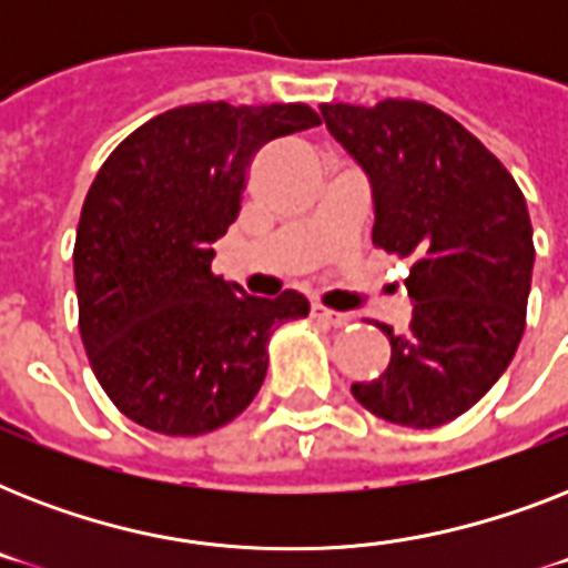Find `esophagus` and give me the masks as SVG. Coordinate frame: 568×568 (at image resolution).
Here are the masks:
<instances>
[{
	"instance_id": "obj_1",
	"label": "esophagus",
	"mask_w": 568,
	"mask_h": 568,
	"mask_svg": "<svg viewBox=\"0 0 568 568\" xmlns=\"http://www.w3.org/2000/svg\"><path fill=\"white\" fill-rule=\"evenodd\" d=\"M312 315L318 321H327L333 327H345L354 321V315H347V312H336V310H327L324 303H312Z\"/></svg>"
}]
</instances>
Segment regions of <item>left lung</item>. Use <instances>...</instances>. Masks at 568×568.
<instances>
[{"label":"left lung","instance_id":"8db88e82","mask_svg":"<svg viewBox=\"0 0 568 568\" xmlns=\"http://www.w3.org/2000/svg\"><path fill=\"white\" fill-rule=\"evenodd\" d=\"M338 144L368 173L374 247L413 258V321L388 324L392 359L354 383L359 404L404 427H439L480 400L525 333L534 230L510 171L463 123L418 100L321 105Z\"/></svg>","mask_w":568,"mask_h":568}]
</instances>
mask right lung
Returning <instances> with one entry per match:
<instances>
[{
    "mask_svg": "<svg viewBox=\"0 0 568 568\" xmlns=\"http://www.w3.org/2000/svg\"><path fill=\"white\" fill-rule=\"evenodd\" d=\"M321 114L303 102H196L146 120L84 196L73 274L79 333L120 413L164 436L241 415L267 372V338L310 315L283 292L250 297L212 274V244L241 212L253 155Z\"/></svg>",
    "mask_w": 568,
    "mask_h": 568,
    "instance_id": "right-lung-1",
    "label": "right lung"
}]
</instances>
